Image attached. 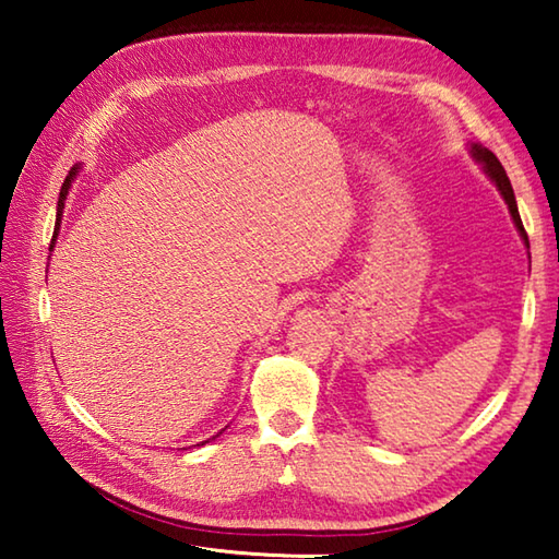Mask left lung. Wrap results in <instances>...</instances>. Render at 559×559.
Masks as SVG:
<instances>
[{"label": "left lung", "mask_w": 559, "mask_h": 559, "mask_svg": "<svg viewBox=\"0 0 559 559\" xmlns=\"http://www.w3.org/2000/svg\"><path fill=\"white\" fill-rule=\"evenodd\" d=\"M471 155H473V159H476V163L484 165V173H486L490 179H493V185L498 187L500 197H503L506 204H508L510 216H513V222H515V226H518L520 236H523V241L527 243V234H525V229H523V222H520V214H518V204H515L513 187H510V179H508V175H506L503 165L498 163V157H496L493 153H490L488 147L478 145V143H471Z\"/></svg>", "instance_id": "left-lung-1"}]
</instances>
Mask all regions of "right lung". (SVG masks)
I'll return each mask as SVG.
<instances>
[{
    "mask_svg": "<svg viewBox=\"0 0 559 559\" xmlns=\"http://www.w3.org/2000/svg\"><path fill=\"white\" fill-rule=\"evenodd\" d=\"M75 173H79V167H73L71 173H69V177H66V182H63V187H61V194H59V210H56V214H59V222H56V231H59V224H61V214H63V202H66V197H69V189H71V179L75 177ZM56 231H53V239H51V246H49V251L53 249V243H56ZM222 433V431H219ZM219 433H216V437H219ZM206 441H202V443H197V447H204Z\"/></svg>",
    "mask_w": 559,
    "mask_h": 559,
    "instance_id": "1",
    "label": "right lung"
}]
</instances>
